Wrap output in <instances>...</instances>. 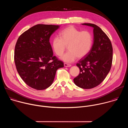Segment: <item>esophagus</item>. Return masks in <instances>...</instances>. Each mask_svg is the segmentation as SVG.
I'll return each instance as SVG.
<instances>
[{
	"instance_id": "esophagus-1",
	"label": "esophagus",
	"mask_w": 128,
	"mask_h": 128,
	"mask_svg": "<svg viewBox=\"0 0 128 128\" xmlns=\"http://www.w3.org/2000/svg\"><path fill=\"white\" fill-rule=\"evenodd\" d=\"M64 65L65 67H70L71 66L70 64H69L68 63H65L64 64Z\"/></svg>"
}]
</instances>
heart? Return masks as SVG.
Here are the masks:
<instances>
[{"label": "heart", "mask_w": 128, "mask_h": 128, "mask_svg": "<svg viewBox=\"0 0 128 128\" xmlns=\"http://www.w3.org/2000/svg\"><path fill=\"white\" fill-rule=\"evenodd\" d=\"M93 43L92 34L90 31H81L74 26H69L59 33V38H54L52 46L57 55L60 56L67 48L69 50L61 57L66 62H72L78 58L86 56L92 48Z\"/></svg>", "instance_id": "b5f03b06"}]
</instances>
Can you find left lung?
<instances>
[{
  "mask_svg": "<svg viewBox=\"0 0 128 128\" xmlns=\"http://www.w3.org/2000/svg\"><path fill=\"white\" fill-rule=\"evenodd\" d=\"M82 24L94 28V42L89 53L76 64L80 73L74 81L78 86L89 89L100 84L110 71L113 50L110 40L99 27L90 23Z\"/></svg>",
  "mask_w": 128,
  "mask_h": 128,
  "instance_id": "8db88e82",
  "label": "left lung"
}]
</instances>
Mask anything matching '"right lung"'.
I'll list each match as a JSON object with an SVG mask.
<instances>
[{
    "label": "right lung",
    "instance_id": "1",
    "mask_svg": "<svg viewBox=\"0 0 128 128\" xmlns=\"http://www.w3.org/2000/svg\"><path fill=\"white\" fill-rule=\"evenodd\" d=\"M59 25H35L18 38L14 60L17 71L31 88L42 90L52 83L58 69L64 67L62 61L53 56L50 42L51 35Z\"/></svg>",
    "mask_w": 128,
    "mask_h": 128
}]
</instances>
